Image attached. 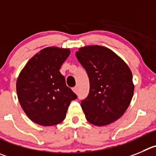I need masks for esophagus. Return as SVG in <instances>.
I'll list each match as a JSON object with an SVG mask.
<instances>
[{
	"instance_id": "obj_1",
	"label": "esophagus",
	"mask_w": 156,
	"mask_h": 156,
	"mask_svg": "<svg viewBox=\"0 0 156 156\" xmlns=\"http://www.w3.org/2000/svg\"><path fill=\"white\" fill-rule=\"evenodd\" d=\"M72 90H73V91L75 93V94H77V93H78V87L75 86L72 88Z\"/></svg>"
}]
</instances>
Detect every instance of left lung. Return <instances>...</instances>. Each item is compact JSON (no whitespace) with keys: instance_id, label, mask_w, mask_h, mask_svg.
Wrapping results in <instances>:
<instances>
[{"instance_id":"1","label":"left lung","mask_w":156,"mask_h":156,"mask_svg":"<svg viewBox=\"0 0 156 156\" xmlns=\"http://www.w3.org/2000/svg\"><path fill=\"white\" fill-rule=\"evenodd\" d=\"M75 55L89 78V93L81 103L85 118L94 126L111 124L123 115L132 101L130 68L115 52L100 45L80 48Z\"/></svg>"}]
</instances>
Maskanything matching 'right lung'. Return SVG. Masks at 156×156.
<instances>
[{
  "label": "right lung",
  "mask_w": 156,
  "mask_h": 156,
  "mask_svg": "<svg viewBox=\"0 0 156 156\" xmlns=\"http://www.w3.org/2000/svg\"><path fill=\"white\" fill-rule=\"evenodd\" d=\"M70 53L69 48H45L20 72L16 83L17 98L34 123L43 126L59 124L66 117L71 101L77 98L59 71Z\"/></svg>",
  "instance_id": "obj_1"
}]
</instances>
